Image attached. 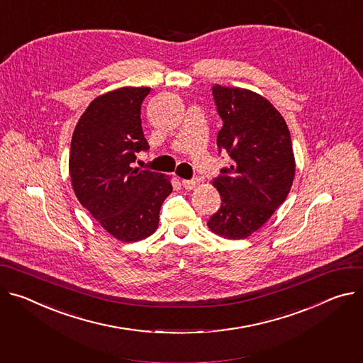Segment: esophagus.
Wrapping results in <instances>:
<instances>
[{
	"mask_svg": "<svg viewBox=\"0 0 363 363\" xmlns=\"http://www.w3.org/2000/svg\"><path fill=\"white\" fill-rule=\"evenodd\" d=\"M181 184H182V186L185 188V189H194L195 186H199L200 185V181L199 179H182L181 181Z\"/></svg>",
	"mask_w": 363,
	"mask_h": 363,
	"instance_id": "1",
	"label": "esophagus"
}]
</instances>
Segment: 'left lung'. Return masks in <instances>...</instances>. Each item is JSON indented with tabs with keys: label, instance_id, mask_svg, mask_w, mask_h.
Wrapping results in <instances>:
<instances>
[{
	"label": "left lung",
	"instance_id": "1",
	"mask_svg": "<svg viewBox=\"0 0 363 363\" xmlns=\"http://www.w3.org/2000/svg\"><path fill=\"white\" fill-rule=\"evenodd\" d=\"M223 120L217 146L232 164L213 181L221 207L207 225L224 239H246L286 200L295 177L291 135L281 113L250 89L213 86Z\"/></svg>",
	"mask_w": 363,
	"mask_h": 363
}]
</instances>
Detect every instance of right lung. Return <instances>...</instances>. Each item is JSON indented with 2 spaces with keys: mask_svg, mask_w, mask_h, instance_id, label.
<instances>
[{
  "mask_svg": "<svg viewBox=\"0 0 363 363\" xmlns=\"http://www.w3.org/2000/svg\"><path fill=\"white\" fill-rule=\"evenodd\" d=\"M147 86L106 92L86 107L72 135L69 174L78 201L121 242L149 238L172 192L171 178L131 168L136 152L147 150L140 107Z\"/></svg>",
  "mask_w": 363,
  "mask_h": 363,
  "instance_id": "1",
  "label": "right lung"
}]
</instances>
